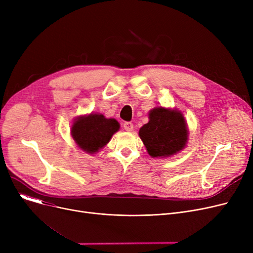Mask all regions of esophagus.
Here are the masks:
<instances>
[{
  "mask_svg": "<svg viewBox=\"0 0 253 253\" xmlns=\"http://www.w3.org/2000/svg\"><path fill=\"white\" fill-rule=\"evenodd\" d=\"M123 127H124V129L126 131H132V130H133V124H132L131 122H125Z\"/></svg>",
  "mask_w": 253,
  "mask_h": 253,
  "instance_id": "34e87169",
  "label": "esophagus"
}]
</instances>
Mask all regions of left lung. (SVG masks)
<instances>
[{"label": "left lung", "instance_id": "1", "mask_svg": "<svg viewBox=\"0 0 253 253\" xmlns=\"http://www.w3.org/2000/svg\"><path fill=\"white\" fill-rule=\"evenodd\" d=\"M138 135L151 157L167 158L185 148L189 128L179 110L156 106L149 112V122L139 129Z\"/></svg>", "mask_w": 253, "mask_h": 253}]
</instances>
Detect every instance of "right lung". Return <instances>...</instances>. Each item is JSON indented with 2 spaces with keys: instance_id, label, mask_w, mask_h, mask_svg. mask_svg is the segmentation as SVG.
<instances>
[{
  "instance_id": "1",
  "label": "right lung",
  "mask_w": 253,
  "mask_h": 253,
  "mask_svg": "<svg viewBox=\"0 0 253 253\" xmlns=\"http://www.w3.org/2000/svg\"><path fill=\"white\" fill-rule=\"evenodd\" d=\"M120 129L116 119L105 118L99 113H90L77 117L71 127V135L77 147L93 155L109 143Z\"/></svg>"
}]
</instances>
